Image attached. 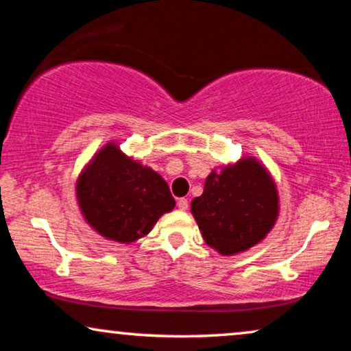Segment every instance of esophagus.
<instances>
[{
	"label": "esophagus",
	"instance_id": "obj_1",
	"mask_svg": "<svg viewBox=\"0 0 351 351\" xmlns=\"http://www.w3.org/2000/svg\"><path fill=\"white\" fill-rule=\"evenodd\" d=\"M177 208H179L180 210H186V209H189V199L180 198L179 201H177Z\"/></svg>",
	"mask_w": 351,
	"mask_h": 351
}]
</instances>
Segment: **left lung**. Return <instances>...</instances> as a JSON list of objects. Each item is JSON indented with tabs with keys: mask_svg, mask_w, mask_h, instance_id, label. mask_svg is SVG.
Here are the masks:
<instances>
[{
	"mask_svg": "<svg viewBox=\"0 0 351 351\" xmlns=\"http://www.w3.org/2000/svg\"><path fill=\"white\" fill-rule=\"evenodd\" d=\"M191 213L204 241L220 254L246 251L270 232L278 215V195L268 172L256 160L213 171Z\"/></svg>",
	"mask_w": 351,
	"mask_h": 351,
	"instance_id": "left-lung-1",
	"label": "left lung"
}]
</instances>
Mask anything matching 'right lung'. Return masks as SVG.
<instances>
[{
  "label": "right lung",
  "instance_id": "add662e5",
  "mask_svg": "<svg viewBox=\"0 0 351 351\" xmlns=\"http://www.w3.org/2000/svg\"><path fill=\"white\" fill-rule=\"evenodd\" d=\"M76 193L86 220L102 237L118 243L142 238L176 206L165 179L129 160L113 143L89 162Z\"/></svg>",
  "mask_w": 351,
  "mask_h": 351
}]
</instances>
